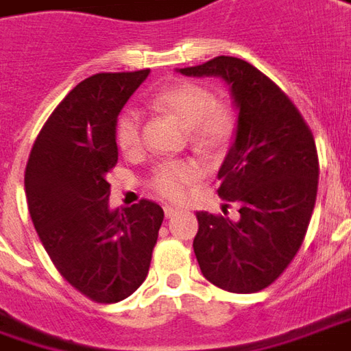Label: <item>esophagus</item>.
Segmentation results:
<instances>
[{
	"mask_svg": "<svg viewBox=\"0 0 351 351\" xmlns=\"http://www.w3.org/2000/svg\"><path fill=\"white\" fill-rule=\"evenodd\" d=\"M176 212H178V208L171 206V204H166V206H164V214H166V217H171Z\"/></svg>",
	"mask_w": 351,
	"mask_h": 351,
	"instance_id": "1",
	"label": "esophagus"
}]
</instances>
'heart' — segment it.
Wrapping results in <instances>:
<instances>
[{
  "label": "heart",
  "mask_w": 351,
  "mask_h": 351,
  "mask_svg": "<svg viewBox=\"0 0 351 351\" xmlns=\"http://www.w3.org/2000/svg\"><path fill=\"white\" fill-rule=\"evenodd\" d=\"M151 105L162 112L173 114L189 128V139L200 151H216L233 132V114L227 106L217 105L214 95L193 82H178L160 89ZM141 114L134 108L122 110L114 124V139L124 154L141 151ZM202 176L197 160H166L156 166L151 178L154 193L168 200H180L195 181Z\"/></svg>",
  "instance_id": "heart-1"
}]
</instances>
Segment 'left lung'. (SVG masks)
<instances>
[{
    "label": "left lung",
    "instance_id": "8db88e82",
    "mask_svg": "<svg viewBox=\"0 0 351 351\" xmlns=\"http://www.w3.org/2000/svg\"><path fill=\"white\" fill-rule=\"evenodd\" d=\"M180 72L223 78L239 108L235 143L217 171V195L235 202L241 216L233 221L197 212L193 248L200 271L227 292L263 291L294 260L313 214V134L281 88L246 60L221 55Z\"/></svg>",
    "mask_w": 351,
    "mask_h": 351
}]
</instances>
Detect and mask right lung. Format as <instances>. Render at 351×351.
<instances>
[{"mask_svg":"<svg viewBox=\"0 0 351 351\" xmlns=\"http://www.w3.org/2000/svg\"><path fill=\"white\" fill-rule=\"evenodd\" d=\"M151 70L101 72L51 112L24 171L28 212L57 271L89 300L114 304L147 279L164 210L139 200L108 208L118 162L116 118Z\"/></svg>","mask_w":351,"mask_h":351,"instance_id":"obj_1","label":"right lung"}]
</instances>
